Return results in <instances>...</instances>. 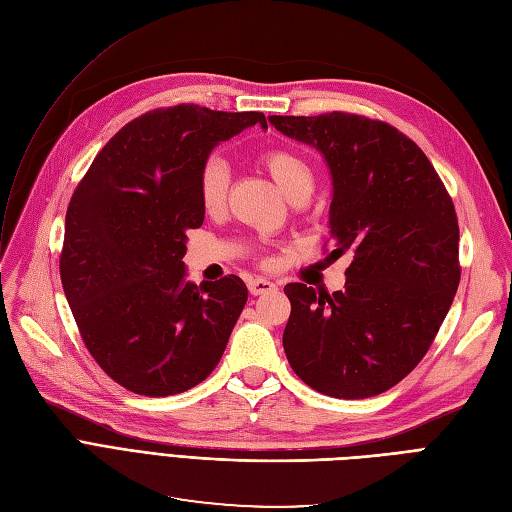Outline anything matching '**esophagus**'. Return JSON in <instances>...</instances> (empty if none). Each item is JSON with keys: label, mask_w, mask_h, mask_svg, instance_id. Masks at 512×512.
I'll list each match as a JSON object with an SVG mask.
<instances>
[{"label": "esophagus", "mask_w": 512, "mask_h": 512, "mask_svg": "<svg viewBox=\"0 0 512 512\" xmlns=\"http://www.w3.org/2000/svg\"><path fill=\"white\" fill-rule=\"evenodd\" d=\"M277 286L269 280H262V277H254V280L247 282V290H250L254 297H258V294H269L273 292Z\"/></svg>", "instance_id": "1"}]
</instances>
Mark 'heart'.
Returning <instances> with one entry per match:
<instances>
[{"label":"heart","mask_w":512,"mask_h":512,"mask_svg":"<svg viewBox=\"0 0 512 512\" xmlns=\"http://www.w3.org/2000/svg\"><path fill=\"white\" fill-rule=\"evenodd\" d=\"M260 164L265 166L271 179L277 183V188H280L290 200H305L309 192L314 190V168L297 151L286 147L269 149L265 153H260ZM228 185L230 173L226 162L215 156L209 158L203 164V168H200L196 183L198 203L205 213L218 215L220 211H224Z\"/></svg>","instance_id":"b5f03b06"}]
</instances>
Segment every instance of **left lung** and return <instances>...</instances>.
<instances>
[{"label":"left lung","instance_id":"1","mask_svg":"<svg viewBox=\"0 0 512 512\" xmlns=\"http://www.w3.org/2000/svg\"><path fill=\"white\" fill-rule=\"evenodd\" d=\"M269 121L327 160L329 258L352 252L344 290L284 288L288 363L322 395H380L421 363L453 303L461 277L453 198L423 149L391 123L344 111Z\"/></svg>","mask_w":512,"mask_h":512}]
</instances>
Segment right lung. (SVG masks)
I'll use <instances>...</instances> for the list:
<instances>
[{"mask_svg": "<svg viewBox=\"0 0 512 512\" xmlns=\"http://www.w3.org/2000/svg\"><path fill=\"white\" fill-rule=\"evenodd\" d=\"M262 113L177 104L126 123L66 211L59 273L83 344L108 378L145 397L192 389L218 367L247 288L185 282V232L200 228L198 173L211 149Z\"/></svg>", "mask_w": 512, "mask_h": 512, "instance_id": "1", "label": "right lung"}]
</instances>
